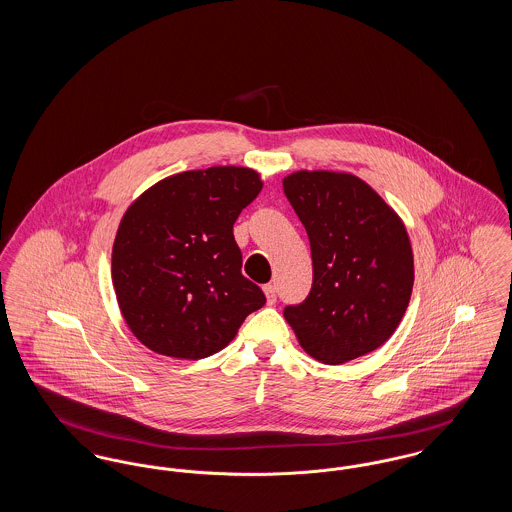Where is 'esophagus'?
<instances>
[{"instance_id":"obj_1","label":"esophagus","mask_w":512,"mask_h":512,"mask_svg":"<svg viewBox=\"0 0 512 512\" xmlns=\"http://www.w3.org/2000/svg\"><path fill=\"white\" fill-rule=\"evenodd\" d=\"M263 290H265V295H267L268 305H274L276 303V288L272 284H267Z\"/></svg>"}]
</instances>
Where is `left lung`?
Listing matches in <instances>:
<instances>
[{"label":"left lung","instance_id":"obj_1","mask_svg":"<svg viewBox=\"0 0 512 512\" xmlns=\"http://www.w3.org/2000/svg\"><path fill=\"white\" fill-rule=\"evenodd\" d=\"M282 184L313 257L311 292L284 317L320 363L363 357L390 340L409 307L414 261L407 228L353 174L297 171Z\"/></svg>","mask_w":512,"mask_h":512}]
</instances>
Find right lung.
<instances>
[{
  "label": "right lung",
  "instance_id": "right-lung-1",
  "mask_svg": "<svg viewBox=\"0 0 512 512\" xmlns=\"http://www.w3.org/2000/svg\"><path fill=\"white\" fill-rule=\"evenodd\" d=\"M261 188L253 169L211 167L169 176L126 209L113 286L128 328L151 351L205 359L265 305L263 290L242 274L232 232Z\"/></svg>",
  "mask_w": 512,
  "mask_h": 512
}]
</instances>
